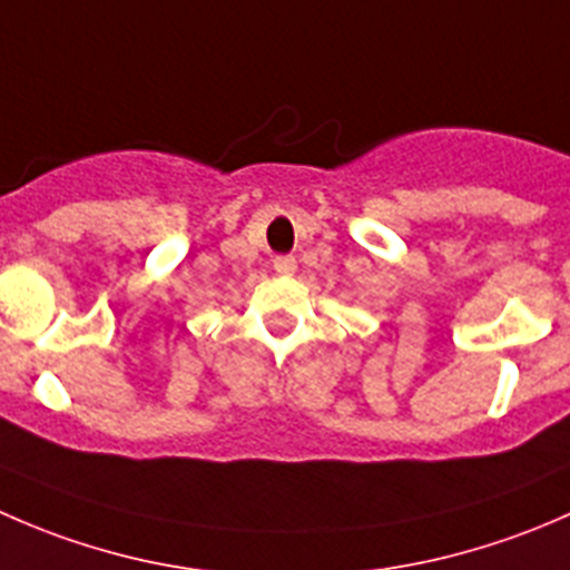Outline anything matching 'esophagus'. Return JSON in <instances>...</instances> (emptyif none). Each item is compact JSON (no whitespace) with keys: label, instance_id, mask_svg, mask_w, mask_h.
Masks as SVG:
<instances>
[{"label":"esophagus","instance_id":"obj_1","mask_svg":"<svg viewBox=\"0 0 570 570\" xmlns=\"http://www.w3.org/2000/svg\"><path fill=\"white\" fill-rule=\"evenodd\" d=\"M273 267H275V273H278V275H295L297 273L295 256H275Z\"/></svg>","mask_w":570,"mask_h":570}]
</instances>
